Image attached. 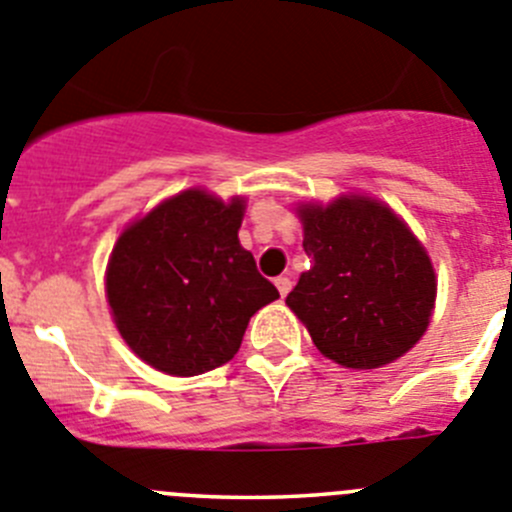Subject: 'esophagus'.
I'll return each mask as SVG.
<instances>
[{
    "mask_svg": "<svg viewBox=\"0 0 512 512\" xmlns=\"http://www.w3.org/2000/svg\"><path fill=\"white\" fill-rule=\"evenodd\" d=\"M274 284H276V289H279L281 299H284V296L291 291V279H289V276H279V279H276Z\"/></svg>",
    "mask_w": 512,
    "mask_h": 512,
    "instance_id": "obj_1",
    "label": "esophagus"
}]
</instances>
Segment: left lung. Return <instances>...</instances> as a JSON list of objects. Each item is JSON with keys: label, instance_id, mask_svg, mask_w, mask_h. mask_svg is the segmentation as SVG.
I'll return each instance as SVG.
<instances>
[{"label": "left lung", "instance_id": "1", "mask_svg": "<svg viewBox=\"0 0 512 512\" xmlns=\"http://www.w3.org/2000/svg\"><path fill=\"white\" fill-rule=\"evenodd\" d=\"M311 269L286 296L321 354L347 369L405 357L430 326L437 276L405 218L367 193L299 201Z\"/></svg>", "mask_w": 512, "mask_h": 512}]
</instances>
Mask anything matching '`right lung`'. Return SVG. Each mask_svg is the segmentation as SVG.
<instances>
[{
	"mask_svg": "<svg viewBox=\"0 0 512 512\" xmlns=\"http://www.w3.org/2000/svg\"><path fill=\"white\" fill-rule=\"evenodd\" d=\"M246 196L188 188L133 218L115 241L105 296L135 357L173 377L231 362L248 321L279 299L238 241Z\"/></svg>",
	"mask_w": 512,
	"mask_h": 512,
	"instance_id": "obj_1",
	"label": "right lung"
}]
</instances>
